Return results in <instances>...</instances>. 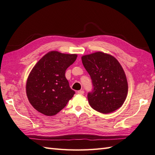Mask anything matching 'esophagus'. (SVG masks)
<instances>
[{"label": "esophagus", "instance_id": "obj_1", "mask_svg": "<svg viewBox=\"0 0 155 155\" xmlns=\"http://www.w3.org/2000/svg\"><path fill=\"white\" fill-rule=\"evenodd\" d=\"M84 90H78L77 92V94H84Z\"/></svg>", "mask_w": 155, "mask_h": 155}]
</instances>
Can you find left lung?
Returning a JSON list of instances; mask_svg holds the SVG:
<instances>
[{
	"label": "left lung",
	"mask_w": 155,
	"mask_h": 155,
	"mask_svg": "<svg viewBox=\"0 0 155 155\" xmlns=\"http://www.w3.org/2000/svg\"><path fill=\"white\" fill-rule=\"evenodd\" d=\"M82 61L92 83V90L88 93L90 106L104 114L120 107L128 94V82L119 62L101 51L84 55Z\"/></svg>",
	"instance_id": "8db88e82"
}]
</instances>
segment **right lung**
Masks as SVG:
<instances>
[{"label":"right lung","mask_w":155,"mask_h":155,"mask_svg":"<svg viewBox=\"0 0 155 155\" xmlns=\"http://www.w3.org/2000/svg\"><path fill=\"white\" fill-rule=\"evenodd\" d=\"M77 57L52 51L35 65L27 79L26 92L30 104L38 112L55 115L73 97L75 92L70 88L65 71Z\"/></svg>","instance_id":"obj_1"}]
</instances>
